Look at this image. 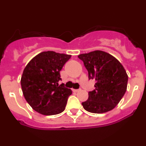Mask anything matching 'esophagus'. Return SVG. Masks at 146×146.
Returning a JSON list of instances; mask_svg holds the SVG:
<instances>
[{
  "mask_svg": "<svg viewBox=\"0 0 146 146\" xmlns=\"http://www.w3.org/2000/svg\"><path fill=\"white\" fill-rule=\"evenodd\" d=\"M80 91V89H73L74 92H79Z\"/></svg>",
  "mask_w": 146,
  "mask_h": 146,
  "instance_id": "obj_1",
  "label": "esophagus"
}]
</instances>
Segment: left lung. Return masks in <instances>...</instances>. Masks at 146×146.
<instances>
[{
	"label": "left lung",
	"instance_id": "left-lung-1",
	"mask_svg": "<svg viewBox=\"0 0 146 146\" xmlns=\"http://www.w3.org/2000/svg\"><path fill=\"white\" fill-rule=\"evenodd\" d=\"M88 72V79L96 81L95 89L88 92V99L82 102L90 113H103L113 110L124 96L128 75L122 64L113 55L101 50L80 54Z\"/></svg>",
	"mask_w": 146,
	"mask_h": 146
}]
</instances>
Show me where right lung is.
I'll list each match as a JSON object with an SVG mask.
<instances>
[{"mask_svg": "<svg viewBox=\"0 0 146 146\" xmlns=\"http://www.w3.org/2000/svg\"><path fill=\"white\" fill-rule=\"evenodd\" d=\"M70 55L54 51L42 52L28 64L21 77V87L25 100L34 110L45 115L62 113L72 90L61 80L60 71Z\"/></svg>", "mask_w": 146, "mask_h": 146, "instance_id": "1", "label": "right lung"}]
</instances>
